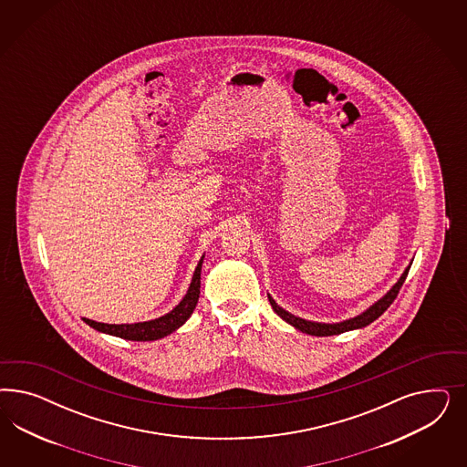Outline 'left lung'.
Instances as JSON below:
<instances>
[{"instance_id":"8db88e82","label":"left lung","mask_w":467,"mask_h":467,"mask_svg":"<svg viewBox=\"0 0 467 467\" xmlns=\"http://www.w3.org/2000/svg\"><path fill=\"white\" fill-rule=\"evenodd\" d=\"M410 265L408 269L404 270V274L400 275V279L394 284V287L382 297V299H379L375 305H371L367 311H363L361 315H358V317H354V318H349V320H344V322H339V324H318V322H310V320H305V318H299V317H295V315H291L289 311L284 310L281 308L272 296L269 295L270 305H272V310L275 311L283 320H285L287 324H291L293 327H296L297 330H301V332H305V334H310V336H317V337H326V336H337V334H342V332H348V330H354V328H363V327L369 326L373 320H377L380 315H382L383 311L387 310L392 303H394V299H396L397 295H399V291H400V287H402V284L406 281V277H408V272H410Z\"/></svg>"}]
</instances>
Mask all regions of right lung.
Masks as SVG:
<instances>
[{"label": "right lung", "mask_w": 467, "mask_h": 467, "mask_svg": "<svg viewBox=\"0 0 467 467\" xmlns=\"http://www.w3.org/2000/svg\"><path fill=\"white\" fill-rule=\"evenodd\" d=\"M202 264H203V256L198 262L197 269L193 274L192 284L186 291L183 299L180 301V305L176 308H172L170 313H166L164 317H159L156 320H149V322H139V324H121V326H109V324H99L94 320L84 318L87 326L116 336L121 339L127 340H157L170 336L171 332H174L176 328L183 326L184 322L190 318V315L197 306L198 296H200V272H202Z\"/></svg>", "instance_id": "add662e5"}]
</instances>
